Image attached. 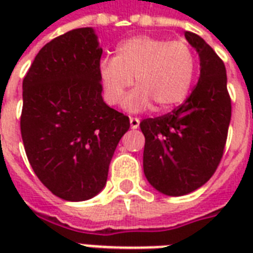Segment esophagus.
Returning a JSON list of instances; mask_svg holds the SVG:
<instances>
[{"label":"esophagus","instance_id":"1","mask_svg":"<svg viewBox=\"0 0 253 253\" xmlns=\"http://www.w3.org/2000/svg\"><path fill=\"white\" fill-rule=\"evenodd\" d=\"M139 125H140V119H139V118H132V117H131V118H130V126H131V128H132V130H136V128H138V127H139Z\"/></svg>","mask_w":253,"mask_h":253}]
</instances>
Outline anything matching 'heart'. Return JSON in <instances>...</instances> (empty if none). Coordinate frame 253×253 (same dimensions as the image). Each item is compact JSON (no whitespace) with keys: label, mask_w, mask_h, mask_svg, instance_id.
Returning a JSON list of instances; mask_svg holds the SVG:
<instances>
[{"label":"heart","mask_w":253,"mask_h":253,"mask_svg":"<svg viewBox=\"0 0 253 253\" xmlns=\"http://www.w3.org/2000/svg\"><path fill=\"white\" fill-rule=\"evenodd\" d=\"M196 71V55L185 42L150 35L125 39L113 59H103L98 67L103 98L110 106L118 105L134 83L136 87L123 101L130 111L146 110L152 103L159 111L178 106L192 89Z\"/></svg>","instance_id":"obj_1"}]
</instances>
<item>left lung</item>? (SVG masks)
<instances>
[{
	"label": "left lung",
	"mask_w": 253,
	"mask_h": 253,
	"mask_svg": "<svg viewBox=\"0 0 253 253\" xmlns=\"http://www.w3.org/2000/svg\"><path fill=\"white\" fill-rule=\"evenodd\" d=\"M200 56V79L181 106L140 122L144 174L158 192L178 197L206 184L219 166L231 121L226 67L197 34L185 31Z\"/></svg>",
	"instance_id": "obj_1"
}]
</instances>
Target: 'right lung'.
I'll return each mask as SVG.
<instances>
[{"mask_svg": "<svg viewBox=\"0 0 253 253\" xmlns=\"http://www.w3.org/2000/svg\"><path fill=\"white\" fill-rule=\"evenodd\" d=\"M102 48L91 27L47 43L23 79L21 134L30 166L61 200L86 201L106 185L130 119L103 102Z\"/></svg>", "mask_w": 253, "mask_h": 253, "instance_id": "add662e5", "label": "right lung"}]
</instances>
